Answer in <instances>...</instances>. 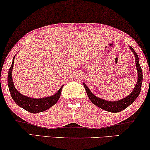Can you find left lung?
I'll list each match as a JSON object with an SVG mask.
<instances>
[{
    "mask_svg": "<svg viewBox=\"0 0 150 150\" xmlns=\"http://www.w3.org/2000/svg\"><path fill=\"white\" fill-rule=\"evenodd\" d=\"M129 48L131 49L133 53L134 54L135 57V64L136 67H137V73H138V77H137V84L135 86V88L133 89L132 92H131L129 96L127 97L120 100H117V101H108V100L102 99L98 97H96L94 94H93L92 92L90 91L88 86L83 83V86L85 89H86V93L88 94L89 100L92 102L93 104L96 106L99 107V108L103 109V110L108 112H119L123 110L124 109L127 108V107L133 103V102L136 100V98L139 96L141 89H142V84L143 81V72L142 69L141 68L139 62V58L137 53L135 51L133 50L132 47L129 46Z\"/></svg>",
    "mask_w": 150,
    "mask_h": 150,
    "instance_id": "8db88e82",
    "label": "left lung"
}]
</instances>
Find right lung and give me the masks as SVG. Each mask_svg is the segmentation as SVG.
<instances>
[{"mask_svg":"<svg viewBox=\"0 0 150 150\" xmlns=\"http://www.w3.org/2000/svg\"><path fill=\"white\" fill-rule=\"evenodd\" d=\"M14 59H13V63L8 70V86L9 89L10 93L13 100L18 106L21 107L25 110L30 112L31 113H38L41 112L45 111L54 105L58 100H59L62 89L63 86H62L59 89L55 94L52 96L46 97L43 98H32L25 96H23L18 91L13 84L12 78V71L14 65Z\"/></svg>","mask_w":150,"mask_h":150,"instance_id":"obj_1","label":"right lung"}]
</instances>
